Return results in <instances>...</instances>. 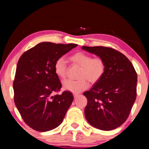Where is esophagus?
<instances>
[{
  "instance_id": "obj_1",
  "label": "esophagus",
  "mask_w": 149,
  "mask_h": 149,
  "mask_svg": "<svg viewBox=\"0 0 149 149\" xmlns=\"http://www.w3.org/2000/svg\"><path fill=\"white\" fill-rule=\"evenodd\" d=\"M79 94V93H73V96H74V97H76Z\"/></svg>"
}]
</instances>
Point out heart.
<instances>
[{"label":"heart","mask_w":149,"mask_h":149,"mask_svg":"<svg viewBox=\"0 0 149 149\" xmlns=\"http://www.w3.org/2000/svg\"><path fill=\"white\" fill-rule=\"evenodd\" d=\"M72 64L80 67L78 80L67 79L63 81V87L65 90L73 93H78L88 87V80L91 83H95L102 78L106 72L107 65L104 60L100 56L93 57L83 52L74 53L69 57ZM54 72L61 79L66 78L67 66L66 61L60 58L54 64Z\"/></svg>","instance_id":"obj_1"}]
</instances>
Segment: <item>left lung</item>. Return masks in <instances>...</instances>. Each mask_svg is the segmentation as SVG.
Returning a JSON list of instances; mask_svg holds the SVG:
<instances>
[{"mask_svg": "<svg viewBox=\"0 0 149 149\" xmlns=\"http://www.w3.org/2000/svg\"><path fill=\"white\" fill-rule=\"evenodd\" d=\"M104 60L107 65L102 78L90 90L85 91L87 104V121L104 131L116 129L127 119L136 98L137 73L127 57L111 47H82Z\"/></svg>", "mask_w": 149, "mask_h": 149, "instance_id": "obj_1", "label": "left lung"}]
</instances>
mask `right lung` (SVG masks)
<instances>
[{
    "label": "right lung",
    "mask_w": 149,
    "mask_h": 149,
    "mask_svg": "<svg viewBox=\"0 0 149 149\" xmlns=\"http://www.w3.org/2000/svg\"><path fill=\"white\" fill-rule=\"evenodd\" d=\"M77 46L42 42L24 52L18 60L14 102L24 122L33 130L49 131L64 120L74 97L68 91L53 95L62 87L54 64Z\"/></svg>",
    "instance_id": "right-lung-1"
}]
</instances>
